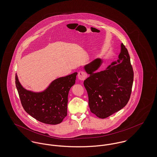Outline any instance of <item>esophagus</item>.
Returning a JSON list of instances; mask_svg holds the SVG:
<instances>
[{"label": "esophagus", "instance_id": "34e87169", "mask_svg": "<svg viewBox=\"0 0 157 157\" xmlns=\"http://www.w3.org/2000/svg\"><path fill=\"white\" fill-rule=\"evenodd\" d=\"M78 78L80 81H84L87 78V74L84 71H80L78 72Z\"/></svg>", "mask_w": 157, "mask_h": 157}]
</instances>
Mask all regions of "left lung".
I'll return each mask as SVG.
<instances>
[{
    "instance_id": "1",
    "label": "left lung",
    "mask_w": 157,
    "mask_h": 157,
    "mask_svg": "<svg viewBox=\"0 0 157 157\" xmlns=\"http://www.w3.org/2000/svg\"><path fill=\"white\" fill-rule=\"evenodd\" d=\"M101 63V59L97 58L84 66L90 76L84 85L91 112L105 119L122 109L128 102L134 72L129 55L123 43L117 60L112 62L105 70L97 71Z\"/></svg>"
}]
</instances>
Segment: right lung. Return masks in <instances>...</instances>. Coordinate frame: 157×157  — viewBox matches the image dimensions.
I'll list each match as a JSON object with an SVG mask.
<instances>
[{
  "label": "right lung",
  "mask_w": 157,
  "mask_h": 157,
  "mask_svg": "<svg viewBox=\"0 0 157 157\" xmlns=\"http://www.w3.org/2000/svg\"><path fill=\"white\" fill-rule=\"evenodd\" d=\"M78 73L58 78L44 90L34 92L21 86L16 75V86L21 105L31 116L39 122L56 124L67 116L68 95L70 88L75 84Z\"/></svg>",
  "instance_id": "add662e5"
}]
</instances>
